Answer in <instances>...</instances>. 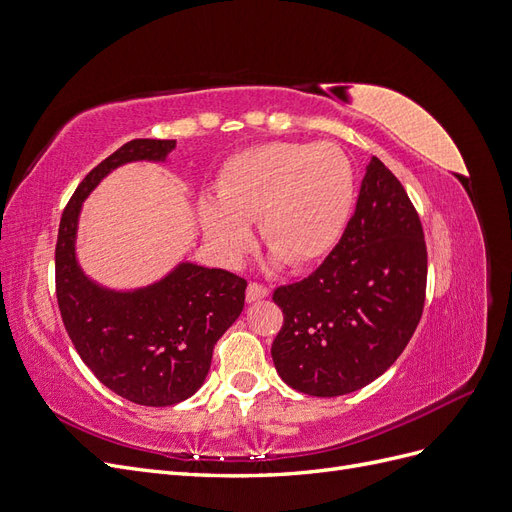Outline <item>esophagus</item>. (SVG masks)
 I'll use <instances>...</instances> for the list:
<instances>
[{
  "instance_id": "obj_1",
  "label": "esophagus",
  "mask_w": 512,
  "mask_h": 512,
  "mask_svg": "<svg viewBox=\"0 0 512 512\" xmlns=\"http://www.w3.org/2000/svg\"><path fill=\"white\" fill-rule=\"evenodd\" d=\"M269 297V288L265 284H258V282H250L247 284V290H245V299L254 303V301H260Z\"/></svg>"
}]
</instances>
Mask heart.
I'll return each mask as SVG.
<instances>
[{"label": "heart", "instance_id": "obj_1", "mask_svg": "<svg viewBox=\"0 0 512 512\" xmlns=\"http://www.w3.org/2000/svg\"><path fill=\"white\" fill-rule=\"evenodd\" d=\"M215 198L200 203V226L226 260L252 243L245 224L290 267L327 256L348 222L354 170L331 143H267L232 156L215 181Z\"/></svg>", "mask_w": 512, "mask_h": 512}]
</instances>
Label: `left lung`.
<instances>
[{"instance_id": "1", "label": "left lung", "mask_w": 512, "mask_h": 512, "mask_svg": "<svg viewBox=\"0 0 512 512\" xmlns=\"http://www.w3.org/2000/svg\"><path fill=\"white\" fill-rule=\"evenodd\" d=\"M427 247L404 185L371 158L346 230L322 265L275 288L284 324L273 339L277 374L294 391H359L404 352L425 305Z\"/></svg>"}]
</instances>
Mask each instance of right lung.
Segmentation results:
<instances>
[{"label":"right lung","mask_w":512,"mask_h":512,"mask_svg":"<svg viewBox=\"0 0 512 512\" xmlns=\"http://www.w3.org/2000/svg\"><path fill=\"white\" fill-rule=\"evenodd\" d=\"M175 141L134 138L79 183L61 213L55 292L61 320L83 363L113 393L141 406H175L205 382L213 346L239 318L247 282L224 269L183 262L162 282L113 292L89 282L74 258L81 203L113 168L160 162Z\"/></svg>","instance_id":"1"}]
</instances>
